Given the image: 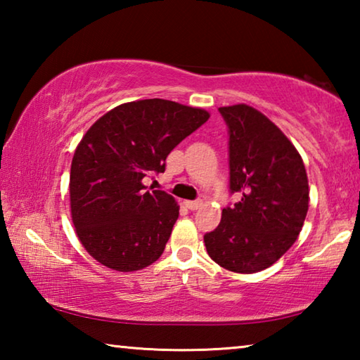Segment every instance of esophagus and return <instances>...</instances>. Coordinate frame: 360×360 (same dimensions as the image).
<instances>
[{"instance_id":"34e87169","label":"esophagus","mask_w":360,"mask_h":360,"mask_svg":"<svg viewBox=\"0 0 360 360\" xmlns=\"http://www.w3.org/2000/svg\"><path fill=\"white\" fill-rule=\"evenodd\" d=\"M186 206L191 211H195V210H198L200 206H202V200H187Z\"/></svg>"}]
</instances>
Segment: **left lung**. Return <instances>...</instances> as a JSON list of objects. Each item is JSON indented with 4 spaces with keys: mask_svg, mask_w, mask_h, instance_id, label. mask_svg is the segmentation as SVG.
<instances>
[{
    "mask_svg": "<svg viewBox=\"0 0 360 360\" xmlns=\"http://www.w3.org/2000/svg\"><path fill=\"white\" fill-rule=\"evenodd\" d=\"M229 129L230 193L240 202L222 210L205 235L210 257L235 273L265 270L294 245L308 212L307 169L284 133L248 105L219 108Z\"/></svg>",
    "mask_w": 360,
    "mask_h": 360,
    "instance_id": "left-lung-1",
    "label": "left lung"
}]
</instances>
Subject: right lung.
<instances>
[{
    "mask_svg": "<svg viewBox=\"0 0 360 360\" xmlns=\"http://www.w3.org/2000/svg\"><path fill=\"white\" fill-rule=\"evenodd\" d=\"M208 119L203 109L152 98L114 108L90 127L72 157L70 200L76 233L95 260L136 271L160 257L179 206L143 179L165 172L169 152Z\"/></svg>",
    "mask_w": 360,
    "mask_h": 360,
    "instance_id": "1",
    "label": "right lung"
}]
</instances>
